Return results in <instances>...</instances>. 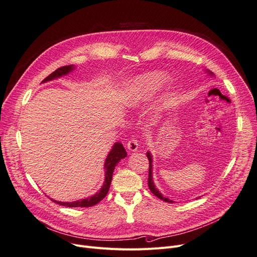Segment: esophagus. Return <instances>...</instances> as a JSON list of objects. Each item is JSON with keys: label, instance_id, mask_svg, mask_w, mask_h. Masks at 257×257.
<instances>
[{"label": "esophagus", "instance_id": "1", "mask_svg": "<svg viewBox=\"0 0 257 257\" xmlns=\"http://www.w3.org/2000/svg\"><path fill=\"white\" fill-rule=\"evenodd\" d=\"M127 149L130 152L138 151V149H139V141L137 139H134V138L129 140L128 143H127Z\"/></svg>", "mask_w": 257, "mask_h": 257}]
</instances>
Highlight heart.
Segmentation results:
<instances>
[{
    "label": "heart",
    "mask_w": 257,
    "mask_h": 257,
    "mask_svg": "<svg viewBox=\"0 0 257 257\" xmlns=\"http://www.w3.org/2000/svg\"><path fill=\"white\" fill-rule=\"evenodd\" d=\"M161 80H163V76H161L160 74H153L152 76H150L148 82H146L142 86L136 88V90H133L130 93L129 104L131 106H136L144 101L149 100L153 90L156 89L157 84L161 82Z\"/></svg>",
    "instance_id": "heart-1"
}]
</instances>
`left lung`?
Listing matches in <instances>:
<instances>
[{
  "label": "left lung",
  "instance_id": "obj_1",
  "mask_svg": "<svg viewBox=\"0 0 257 257\" xmlns=\"http://www.w3.org/2000/svg\"><path fill=\"white\" fill-rule=\"evenodd\" d=\"M208 73H209L210 75H212L211 72L208 71ZM147 157H148V159H149V178H148V185H149L150 191H151L157 198L161 199L163 201L169 202V203H174L173 200H170V199L164 197L163 195H161V194L159 193V191L157 190V188L155 187V185H154V183H153V179H152V156H151V154H150L149 152H147Z\"/></svg>",
  "mask_w": 257,
  "mask_h": 257
}]
</instances>
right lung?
Wrapping results in <instances>:
<instances>
[{
	"mask_svg": "<svg viewBox=\"0 0 257 257\" xmlns=\"http://www.w3.org/2000/svg\"><path fill=\"white\" fill-rule=\"evenodd\" d=\"M74 70V65H65V66H61L59 69H57L55 72H53L51 75H49L46 79H44L42 82H47V81H51L55 78H59L63 75L69 74L71 71ZM127 156V152L124 149L123 145L120 143H115L114 146L112 147L111 151L108 154L106 161H105V165H104V169H105V182L102 186L101 190L97 193L94 194L91 197H88L86 199H82L80 201H75V202H58L53 200V202H55V203L59 204V205H63L66 207H90L98 204L100 201H102L108 191H109V187H110V183L112 180V174H113V170L116 167V165L118 164V161L120 159H123Z\"/></svg>",
	"mask_w": 257,
	"mask_h": 257,
	"instance_id": "add662e5",
	"label": "right lung"
}]
</instances>
